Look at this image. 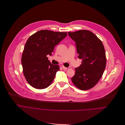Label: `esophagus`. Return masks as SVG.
I'll return each mask as SVG.
<instances>
[{"label":"esophagus","instance_id":"34e87169","mask_svg":"<svg viewBox=\"0 0 125 125\" xmlns=\"http://www.w3.org/2000/svg\"><path fill=\"white\" fill-rule=\"evenodd\" d=\"M62 68L64 69V70H67L68 68V67H65V66H62Z\"/></svg>","mask_w":125,"mask_h":125}]
</instances>
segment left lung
I'll return each mask as SVG.
<instances>
[{
    "label": "left lung",
    "instance_id": "obj_1",
    "mask_svg": "<svg viewBox=\"0 0 125 125\" xmlns=\"http://www.w3.org/2000/svg\"><path fill=\"white\" fill-rule=\"evenodd\" d=\"M69 37L75 42L78 58L81 64L75 69L71 78L74 85L81 90L94 87L102 77L106 60L105 49L102 41L87 30L68 32Z\"/></svg>",
    "mask_w": 125,
    "mask_h": 125
}]
</instances>
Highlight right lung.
Here are the masks:
<instances>
[{
  "instance_id": "1",
  "label": "right lung",
  "mask_w": 125,
  "mask_h": 125,
  "mask_svg": "<svg viewBox=\"0 0 125 125\" xmlns=\"http://www.w3.org/2000/svg\"><path fill=\"white\" fill-rule=\"evenodd\" d=\"M67 35V32L41 30L29 38L21 62L23 75L31 86L43 89L52 84L60 67L52 64L47 56L52 55L55 46Z\"/></svg>"
}]
</instances>
